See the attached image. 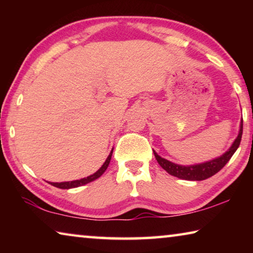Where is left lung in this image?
<instances>
[{
    "instance_id": "1",
    "label": "left lung",
    "mask_w": 253,
    "mask_h": 253,
    "mask_svg": "<svg viewBox=\"0 0 253 253\" xmlns=\"http://www.w3.org/2000/svg\"><path fill=\"white\" fill-rule=\"evenodd\" d=\"M242 131H243V121L241 119L239 135L228 151H226L223 155H221L220 157L214 158V160L205 162V163H201V164L190 165V166L178 165L161 157L155 151L153 152H154V155L156 157V161L158 162V164H160L162 166V169H164L169 174L173 175L175 177L186 179V181H203V179H207L209 177L213 176L214 174H216L219 170H221L224 168V165L230 161V158L232 157V155L239 147L240 142H241Z\"/></svg>"
}]
</instances>
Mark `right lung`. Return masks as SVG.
I'll return each mask as SVG.
<instances>
[{
    "instance_id": "1",
    "label": "right lung",
    "mask_w": 253,
    "mask_h": 253,
    "mask_svg": "<svg viewBox=\"0 0 253 253\" xmlns=\"http://www.w3.org/2000/svg\"><path fill=\"white\" fill-rule=\"evenodd\" d=\"M111 155H113V151L110 152L109 156L107 157L106 162L104 163V165L101 166V168L97 170L96 173H93L92 175L88 177H84L81 179H76V181H71V182H61V183H51V185H53L55 187H59V188H63V190H68V188H74V187H78V186H83L84 184L87 183H90L92 181H95L98 177H100L102 174L105 173V170L108 168L110 160H111Z\"/></svg>"
}]
</instances>
